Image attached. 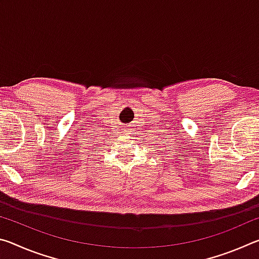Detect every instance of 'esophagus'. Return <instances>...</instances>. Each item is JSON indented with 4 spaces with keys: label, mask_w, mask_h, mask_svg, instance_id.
Masks as SVG:
<instances>
[{
    "label": "esophagus",
    "mask_w": 259,
    "mask_h": 259,
    "mask_svg": "<svg viewBox=\"0 0 259 259\" xmlns=\"http://www.w3.org/2000/svg\"><path fill=\"white\" fill-rule=\"evenodd\" d=\"M134 126H135V124H133V123L126 124V125L124 126V133H125L126 135H131V134H133Z\"/></svg>",
    "instance_id": "34e87169"
}]
</instances>
